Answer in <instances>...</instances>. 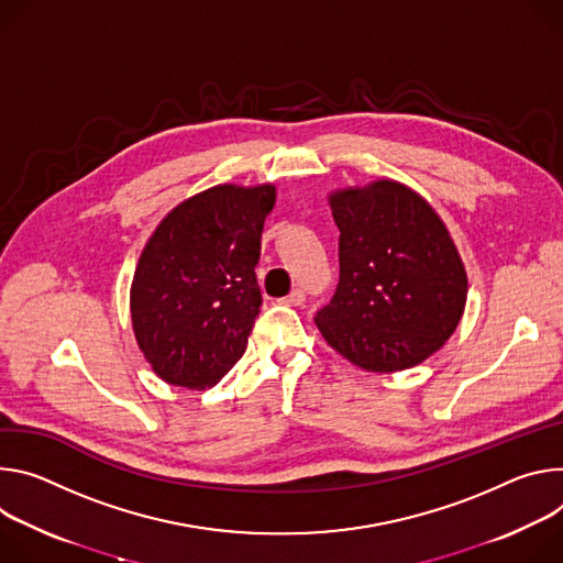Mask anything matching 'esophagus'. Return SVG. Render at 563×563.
<instances>
[{
  "label": "esophagus",
  "mask_w": 563,
  "mask_h": 563,
  "mask_svg": "<svg viewBox=\"0 0 563 563\" xmlns=\"http://www.w3.org/2000/svg\"><path fill=\"white\" fill-rule=\"evenodd\" d=\"M303 299H306L303 290H292L288 297H284V299H279V301L286 303V306H299V303H303Z\"/></svg>",
  "instance_id": "obj_1"
}]
</instances>
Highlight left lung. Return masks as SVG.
Returning <instances> with one entry per match:
<instances>
[{
  "label": "left lung",
  "mask_w": 563,
  "mask_h": 563,
  "mask_svg": "<svg viewBox=\"0 0 563 563\" xmlns=\"http://www.w3.org/2000/svg\"><path fill=\"white\" fill-rule=\"evenodd\" d=\"M329 206L340 228V284L316 316L322 338L373 373L424 362L452 338L467 301L448 225L391 178L342 187Z\"/></svg>",
  "instance_id": "8db88e82"
}]
</instances>
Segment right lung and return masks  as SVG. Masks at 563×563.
<instances>
[{
  "label": "right lung",
  "mask_w": 563,
  "mask_h": 563,
  "mask_svg": "<svg viewBox=\"0 0 563 563\" xmlns=\"http://www.w3.org/2000/svg\"><path fill=\"white\" fill-rule=\"evenodd\" d=\"M275 185H214L178 203L147 239L130 290L132 327L167 385L214 387L260 316L255 266Z\"/></svg>",
  "instance_id": "add662e5"
}]
</instances>
